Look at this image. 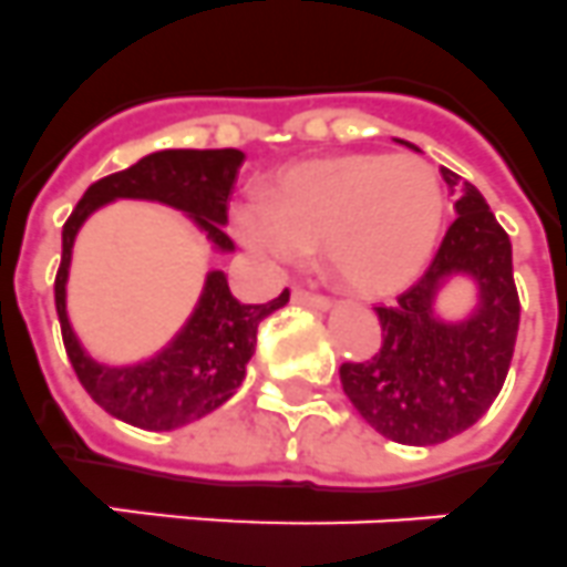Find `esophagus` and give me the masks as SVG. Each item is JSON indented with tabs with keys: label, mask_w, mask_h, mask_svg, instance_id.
<instances>
[{
	"label": "esophagus",
	"mask_w": 567,
	"mask_h": 567,
	"mask_svg": "<svg viewBox=\"0 0 567 567\" xmlns=\"http://www.w3.org/2000/svg\"><path fill=\"white\" fill-rule=\"evenodd\" d=\"M291 299L297 306H308V308H317V311H326L331 306V299L322 297V293H311V291H302V288H293Z\"/></svg>",
	"instance_id": "1"
}]
</instances>
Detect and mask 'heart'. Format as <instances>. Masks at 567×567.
Wrapping results in <instances>:
<instances>
[{
	"mask_svg": "<svg viewBox=\"0 0 567 567\" xmlns=\"http://www.w3.org/2000/svg\"><path fill=\"white\" fill-rule=\"evenodd\" d=\"M441 178L415 155H340L276 175L261 202L230 213L236 239L270 270L322 245L328 268L360 293H392L421 274L444 225Z\"/></svg>",
	"mask_w": 567,
	"mask_h": 567,
	"instance_id": "obj_1",
	"label": "heart"
}]
</instances>
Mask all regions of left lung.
<instances>
[{"instance_id":"left-lung-1","label":"left lung","mask_w":567,"mask_h":567,"mask_svg":"<svg viewBox=\"0 0 567 567\" xmlns=\"http://www.w3.org/2000/svg\"><path fill=\"white\" fill-rule=\"evenodd\" d=\"M455 218L426 274L401 297L378 306L383 342L363 363H342V392L389 441L430 446L470 430L496 401L513 360L518 291L511 239L484 195L444 169ZM450 272L480 282V308L464 323L434 317V293Z\"/></svg>"}]
</instances>
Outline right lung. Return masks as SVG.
Segmentation results:
<instances>
[{
    "label": "right lung",
    "instance_id": "add662e5",
    "mask_svg": "<svg viewBox=\"0 0 567 567\" xmlns=\"http://www.w3.org/2000/svg\"><path fill=\"white\" fill-rule=\"evenodd\" d=\"M241 164L245 155L239 150L152 152L130 169L94 181L63 225V256L54 279V302L65 354L92 401L132 426L152 432L175 430L230 401L245 380L247 360L254 357L259 322L279 311L291 293L285 288L265 306H241L227 288V276L213 270L184 331L158 357L126 369H109L85 354L65 311V279L74 236L85 218L106 202L146 198L189 213L195 225L207 233L213 247L233 250V241L221 225H227V198Z\"/></svg>",
    "mask_w": 567,
    "mask_h": 567
}]
</instances>
